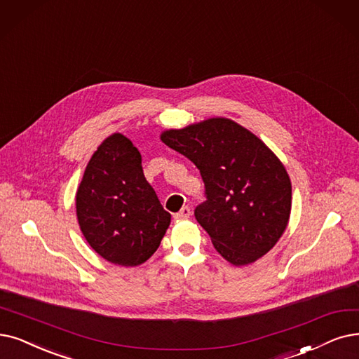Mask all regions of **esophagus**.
I'll return each instance as SVG.
<instances>
[{"label": "esophagus", "mask_w": 359, "mask_h": 359, "mask_svg": "<svg viewBox=\"0 0 359 359\" xmlns=\"http://www.w3.org/2000/svg\"><path fill=\"white\" fill-rule=\"evenodd\" d=\"M190 215H191L190 206H184V208L175 215V218H177V219H187V218H190Z\"/></svg>", "instance_id": "34e87169"}]
</instances>
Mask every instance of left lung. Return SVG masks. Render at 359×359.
<instances>
[{
	"label": "left lung",
	"instance_id": "8db88e82",
	"mask_svg": "<svg viewBox=\"0 0 359 359\" xmlns=\"http://www.w3.org/2000/svg\"><path fill=\"white\" fill-rule=\"evenodd\" d=\"M161 140L200 170L206 202L194 217L224 259L248 265L276 246L289 224L292 182L262 140L226 118L168 130Z\"/></svg>",
	"mask_w": 359,
	"mask_h": 359
}]
</instances>
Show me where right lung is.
Listing matches in <instances>:
<instances>
[{
  "mask_svg": "<svg viewBox=\"0 0 359 359\" xmlns=\"http://www.w3.org/2000/svg\"><path fill=\"white\" fill-rule=\"evenodd\" d=\"M76 217L88 245L121 266L144 264L170 224L131 140L116 133L94 151L76 191Z\"/></svg>",
  "mask_w": 359,
  "mask_h": 359,
  "instance_id": "obj_1",
  "label": "right lung"
}]
</instances>
